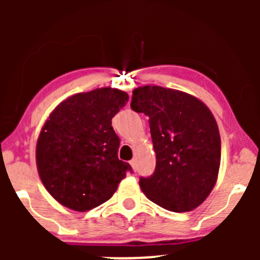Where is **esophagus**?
Listing matches in <instances>:
<instances>
[{
    "label": "esophagus",
    "instance_id": "34e87169",
    "mask_svg": "<svg viewBox=\"0 0 260 260\" xmlns=\"http://www.w3.org/2000/svg\"><path fill=\"white\" fill-rule=\"evenodd\" d=\"M129 164H131V166H132V169L134 170V171H137V161L136 160H131Z\"/></svg>",
    "mask_w": 260,
    "mask_h": 260
}]
</instances>
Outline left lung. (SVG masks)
Segmentation results:
<instances>
[{"label": "left lung", "instance_id": "1", "mask_svg": "<svg viewBox=\"0 0 260 260\" xmlns=\"http://www.w3.org/2000/svg\"><path fill=\"white\" fill-rule=\"evenodd\" d=\"M131 107L149 117L156 168L140 178L142 192L175 213L202 204L215 186L221 139L215 117L198 98L157 85L134 89Z\"/></svg>", "mask_w": 260, "mask_h": 260}]
</instances>
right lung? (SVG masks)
I'll list each match as a JSON object with an SVG mask.
<instances>
[{"label":"right lung","instance_id":"add662e5","mask_svg":"<svg viewBox=\"0 0 260 260\" xmlns=\"http://www.w3.org/2000/svg\"><path fill=\"white\" fill-rule=\"evenodd\" d=\"M126 91L98 88L62 101L50 113L37 142V168L59 204L86 211L109 201L131 171L118 159L120 139L111 120L127 104Z\"/></svg>","mask_w":260,"mask_h":260}]
</instances>
